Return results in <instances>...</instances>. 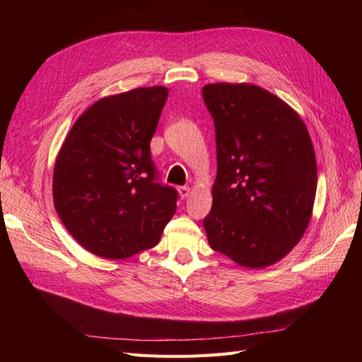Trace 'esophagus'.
I'll list each match as a JSON object with an SVG mask.
<instances>
[{"mask_svg":"<svg viewBox=\"0 0 362 362\" xmlns=\"http://www.w3.org/2000/svg\"><path fill=\"white\" fill-rule=\"evenodd\" d=\"M178 193L181 198H187V196L190 194V187H187V185H184V187H178Z\"/></svg>","mask_w":362,"mask_h":362,"instance_id":"esophagus-1","label":"esophagus"}]
</instances>
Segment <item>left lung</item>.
<instances>
[{
  "label": "left lung",
  "instance_id": "left-lung-1",
  "mask_svg": "<svg viewBox=\"0 0 362 362\" xmlns=\"http://www.w3.org/2000/svg\"><path fill=\"white\" fill-rule=\"evenodd\" d=\"M214 119L217 177L204 218L210 246L238 266L275 264L299 243L311 221L317 161L302 117L250 83L202 89Z\"/></svg>",
  "mask_w": 362,
  "mask_h": 362
}]
</instances>
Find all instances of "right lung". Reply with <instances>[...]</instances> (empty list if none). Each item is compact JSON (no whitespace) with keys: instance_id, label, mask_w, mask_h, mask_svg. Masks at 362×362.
Instances as JSON below:
<instances>
[{"instance_id":"obj_1","label":"right lung","mask_w":362,"mask_h":362,"mask_svg":"<svg viewBox=\"0 0 362 362\" xmlns=\"http://www.w3.org/2000/svg\"><path fill=\"white\" fill-rule=\"evenodd\" d=\"M169 90L139 87L101 98L76 119L52 175L56 211L93 255L124 259L156 246L178 192L156 182L149 141Z\"/></svg>"}]
</instances>
